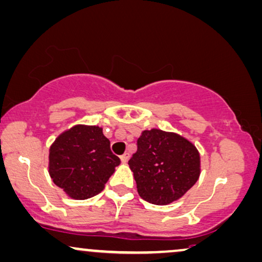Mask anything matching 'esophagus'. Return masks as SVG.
Listing matches in <instances>:
<instances>
[{
	"instance_id": "obj_1",
	"label": "esophagus",
	"mask_w": 262,
	"mask_h": 262,
	"mask_svg": "<svg viewBox=\"0 0 262 262\" xmlns=\"http://www.w3.org/2000/svg\"><path fill=\"white\" fill-rule=\"evenodd\" d=\"M120 159H121V161H122V163H127V161L129 160V154H128V153H124L123 156H121V157H120Z\"/></svg>"
}]
</instances>
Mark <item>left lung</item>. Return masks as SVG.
<instances>
[{
  "label": "left lung",
  "mask_w": 262,
  "mask_h": 262,
  "mask_svg": "<svg viewBox=\"0 0 262 262\" xmlns=\"http://www.w3.org/2000/svg\"><path fill=\"white\" fill-rule=\"evenodd\" d=\"M138 150L128 161L142 200L165 205L192 187L200 177V153L192 143L174 133L143 130Z\"/></svg>",
  "instance_id": "1"
}]
</instances>
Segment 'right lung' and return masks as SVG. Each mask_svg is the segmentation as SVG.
<instances>
[{"label":"right lung","instance_id":"1","mask_svg":"<svg viewBox=\"0 0 262 262\" xmlns=\"http://www.w3.org/2000/svg\"><path fill=\"white\" fill-rule=\"evenodd\" d=\"M120 159L110 150L102 128L76 126L59 135L50 148V176L75 200L98 194Z\"/></svg>","mask_w":262,"mask_h":262}]
</instances>
